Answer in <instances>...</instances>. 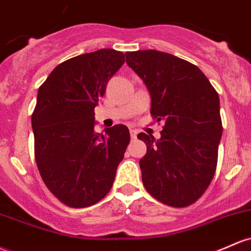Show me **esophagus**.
Wrapping results in <instances>:
<instances>
[{"instance_id": "34e87169", "label": "esophagus", "mask_w": 251, "mask_h": 251, "mask_svg": "<svg viewBox=\"0 0 251 251\" xmlns=\"http://www.w3.org/2000/svg\"><path fill=\"white\" fill-rule=\"evenodd\" d=\"M137 133H138V132H137V130H133V128H132V130H130L131 138H136V137H137Z\"/></svg>"}]
</instances>
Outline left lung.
I'll use <instances>...</instances> for the list:
<instances>
[{
	"label": "left lung",
	"mask_w": 251,
	"mask_h": 251,
	"mask_svg": "<svg viewBox=\"0 0 251 251\" xmlns=\"http://www.w3.org/2000/svg\"><path fill=\"white\" fill-rule=\"evenodd\" d=\"M126 63L151 96L150 113L164 121L161 138L139 133L147 191L158 201L186 207L210 186L222 138L219 96L197 65L156 50L127 52Z\"/></svg>",
	"instance_id": "1"
}]
</instances>
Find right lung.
Listing matches in <instances>:
<instances>
[{
	"instance_id": "add662e5",
	"label": "right lung",
	"mask_w": 251,
	"mask_h": 251,
	"mask_svg": "<svg viewBox=\"0 0 251 251\" xmlns=\"http://www.w3.org/2000/svg\"><path fill=\"white\" fill-rule=\"evenodd\" d=\"M125 54L101 49L60 63L38 90L34 155L50 192L69 207H88L111 191L130 143L125 125L94 130V108Z\"/></svg>"
}]
</instances>
